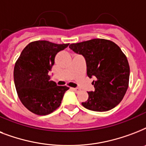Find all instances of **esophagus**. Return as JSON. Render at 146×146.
Returning a JSON list of instances; mask_svg holds the SVG:
<instances>
[{
	"label": "esophagus",
	"instance_id": "1",
	"mask_svg": "<svg viewBox=\"0 0 146 146\" xmlns=\"http://www.w3.org/2000/svg\"><path fill=\"white\" fill-rule=\"evenodd\" d=\"M72 89H73L74 92H76V93H78V92H80L81 91V89H79V88H72Z\"/></svg>",
	"mask_w": 146,
	"mask_h": 146
}]
</instances>
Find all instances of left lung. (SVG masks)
Instances as JSON below:
<instances>
[{
  "label": "left lung",
  "instance_id": "left-lung-1",
  "mask_svg": "<svg viewBox=\"0 0 146 146\" xmlns=\"http://www.w3.org/2000/svg\"><path fill=\"white\" fill-rule=\"evenodd\" d=\"M69 48L86 59L87 75L94 77L95 90L82 106L94 111H108L115 108L128 89L129 66L127 57L114 42L102 38L70 44Z\"/></svg>",
  "mask_w": 146,
  "mask_h": 146
}]
</instances>
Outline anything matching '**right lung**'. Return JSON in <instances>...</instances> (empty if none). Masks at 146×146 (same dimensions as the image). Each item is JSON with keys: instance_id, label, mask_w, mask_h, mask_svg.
I'll return each instance as SVG.
<instances>
[{"instance_id": "add662e5", "label": "right lung", "mask_w": 146, "mask_h": 146, "mask_svg": "<svg viewBox=\"0 0 146 146\" xmlns=\"http://www.w3.org/2000/svg\"><path fill=\"white\" fill-rule=\"evenodd\" d=\"M69 44L35 41L23 50L13 71L15 87L22 104L38 115L52 113L61 104L69 87L59 86L51 81L48 72L57 53Z\"/></svg>"}]
</instances>
